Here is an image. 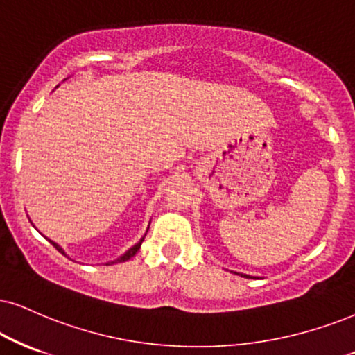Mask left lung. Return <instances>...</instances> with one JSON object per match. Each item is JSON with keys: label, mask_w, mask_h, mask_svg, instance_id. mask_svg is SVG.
<instances>
[{"label": "left lung", "mask_w": 355, "mask_h": 355, "mask_svg": "<svg viewBox=\"0 0 355 355\" xmlns=\"http://www.w3.org/2000/svg\"><path fill=\"white\" fill-rule=\"evenodd\" d=\"M232 273H235V275H240V277H243V278H255V277H250V275H245V273H237V271H232Z\"/></svg>", "instance_id": "1"}]
</instances>
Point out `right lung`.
Masks as SVG:
<instances>
[{
    "label": "right lung",
    "mask_w": 355,
    "mask_h": 355,
    "mask_svg": "<svg viewBox=\"0 0 355 355\" xmlns=\"http://www.w3.org/2000/svg\"><path fill=\"white\" fill-rule=\"evenodd\" d=\"M148 229H150V227H148ZM148 232V230H146ZM144 235H146V234H144ZM144 235H143V237L141 239H139V242H137V243H135L133 245V247H131V248H128V250H126L125 253H123V255H121V257H118L116 258V260H112V261H108V263L107 265H115V263H121V261H126V260H130V258L131 257H135V255H137V252L139 250V247H141V243H143V240H144ZM49 242L52 243V245H54V247L57 248V250H59L60 253H62V255H65V252L62 250V247H60V245L59 243H55V242H52V240H49Z\"/></svg>",
    "instance_id": "add662e5"
}]
</instances>
